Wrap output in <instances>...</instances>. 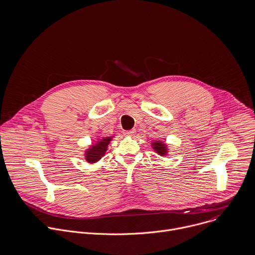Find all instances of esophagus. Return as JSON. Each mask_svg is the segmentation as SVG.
<instances>
[{"instance_id": "esophagus-1", "label": "esophagus", "mask_w": 255, "mask_h": 255, "mask_svg": "<svg viewBox=\"0 0 255 255\" xmlns=\"http://www.w3.org/2000/svg\"><path fill=\"white\" fill-rule=\"evenodd\" d=\"M134 132H135V130H134V129H130V130H127V131H125V134H126V135L130 136V135L134 134Z\"/></svg>"}]
</instances>
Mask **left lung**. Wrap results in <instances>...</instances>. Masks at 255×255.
Segmentation results:
<instances>
[{
  "label": "left lung",
  "instance_id": "obj_1",
  "mask_svg": "<svg viewBox=\"0 0 255 255\" xmlns=\"http://www.w3.org/2000/svg\"><path fill=\"white\" fill-rule=\"evenodd\" d=\"M153 150L160 156H167L169 153V149H168V145L163 142L161 139H156L154 142H152L151 144Z\"/></svg>",
  "mask_w": 255,
  "mask_h": 255
}]
</instances>
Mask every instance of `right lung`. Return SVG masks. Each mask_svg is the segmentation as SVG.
<instances>
[{"mask_svg":"<svg viewBox=\"0 0 255 255\" xmlns=\"http://www.w3.org/2000/svg\"><path fill=\"white\" fill-rule=\"evenodd\" d=\"M113 137H115V135L101 136L96 140V143L91 144L88 147V149L85 150V153H84L86 162H88L89 164H94L98 162L105 155L107 151V147Z\"/></svg>","mask_w":255,"mask_h":255,"instance_id":"obj_1","label":"right lung"}]
</instances>
